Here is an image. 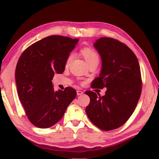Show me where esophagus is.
Masks as SVG:
<instances>
[{
    "instance_id": "obj_1",
    "label": "esophagus",
    "mask_w": 159,
    "mask_h": 159,
    "mask_svg": "<svg viewBox=\"0 0 159 159\" xmlns=\"http://www.w3.org/2000/svg\"><path fill=\"white\" fill-rule=\"evenodd\" d=\"M76 93H77L78 96H80V95H82L83 94V92L82 91H80V90H77Z\"/></svg>"
}]
</instances>
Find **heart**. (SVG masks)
I'll return each mask as SVG.
<instances>
[{"label":"heart","instance_id":"heart-1","mask_svg":"<svg viewBox=\"0 0 159 159\" xmlns=\"http://www.w3.org/2000/svg\"><path fill=\"white\" fill-rule=\"evenodd\" d=\"M82 55L84 57L85 61L88 65L92 62L99 61V56L97 52L92 48H83L80 51ZM74 58V53H70L69 55L67 60H66V65H69L71 62Z\"/></svg>","mask_w":159,"mask_h":159}]
</instances>
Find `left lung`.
Masks as SVG:
<instances>
[{"instance_id": "obj_1", "label": "left lung", "mask_w": 159, "mask_h": 159, "mask_svg": "<svg viewBox=\"0 0 159 159\" xmlns=\"http://www.w3.org/2000/svg\"><path fill=\"white\" fill-rule=\"evenodd\" d=\"M93 46L102 58V70L92 85L107 89L102 97L85 92L90 99L85 112L98 128L111 131L122 126L136 107L142 89L140 69L134 52L116 39L101 37Z\"/></svg>"}]
</instances>
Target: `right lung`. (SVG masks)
<instances>
[{
    "instance_id": "obj_1",
    "label": "right lung",
    "mask_w": 159,
    "mask_h": 159,
    "mask_svg": "<svg viewBox=\"0 0 159 159\" xmlns=\"http://www.w3.org/2000/svg\"><path fill=\"white\" fill-rule=\"evenodd\" d=\"M79 39L51 35L28 47L19 57L15 80L20 102L28 120L37 127L47 129L61 119L75 97L72 88L55 91V74L65 71L66 60Z\"/></svg>"
}]
</instances>
